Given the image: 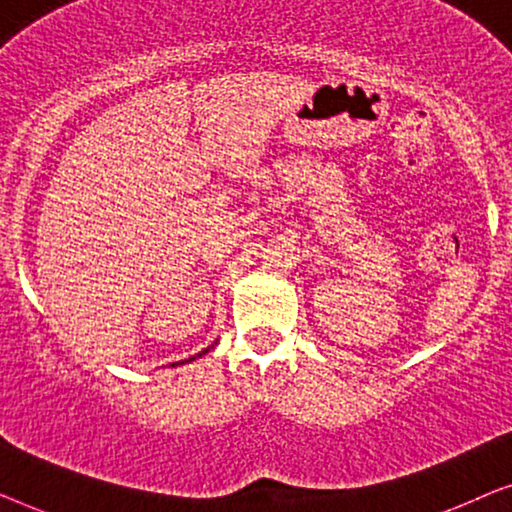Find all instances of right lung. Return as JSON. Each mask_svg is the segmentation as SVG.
<instances>
[{
  "mask_svg": "<svg viewBox=\"0 0 512 512\" xmlns=\"http://www.w3.org/2000/svg\"><path fill=\"white\" fill-rule=\"evenodd\" d=\"M205 352H207V349H205ZM205 352H202V354H205ZM188 361H191V359H188ZM172 366H177V363H172Z\"/></svg>",
  "mask_w": 512,
  "mask_h": 512,
  "instance_id": "1",
  "label": "right lung"
}]
</instances>
